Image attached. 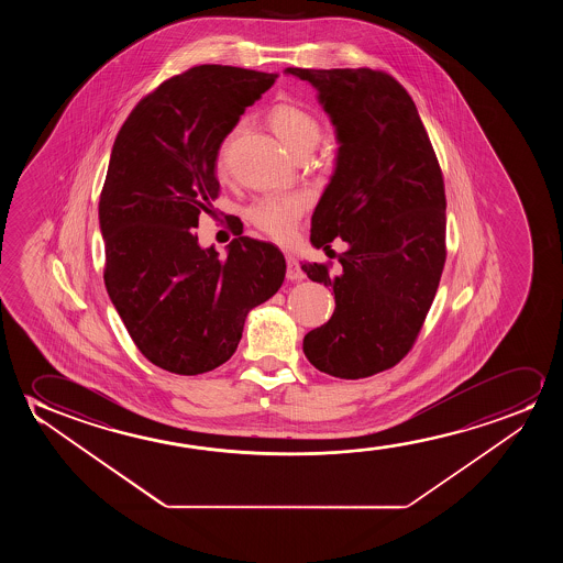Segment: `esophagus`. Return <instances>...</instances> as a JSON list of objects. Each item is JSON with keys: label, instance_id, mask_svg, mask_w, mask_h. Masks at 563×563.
<instances>
[{"label": "esophagus", "instance_id": "obj_1", "mask_svg": "<svg viewBox=\"0 0 563 563\" xmlns=\"http://www.w3.org/2000/svg\"><path fill=\"white\" fill-rule=\"evenodd\" d=\"M286 277L290 278V280H301V278H306V273L301 271L300 263L292 255H288L286 257Z\"/></svg>", "mask_w": 563, "mask_h": 563}]
</instances>
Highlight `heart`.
I'll list each match as a JSON object with an SVG mask.
<instances>
[{"mask_svg": "<svg viewBox=\"0 0 563 563\" xmlns=\"http://www.w3.org/2000/svg\"><path fill=\"white\" fill-rule=\"evenodd\" d=\"M267 121L278 140L298 157L308 155L321 139V124L316 113L294 101H277L275 106H271ZM232 136L234 132H231L219 147V154H217L219 170H224L227 167V154L231 147ZM306 208H308V198L303 194H271L250 206L247 221L265 236L286 244L298 231V223Z\"/></svg>", "mask_w": 563, "mask_h": 563, "instance_id": "heart-1", "label": "heart"}]
</instances>
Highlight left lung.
<instances>
[{"label": "left lung", "mask_w": 563, "mask_h": 563, "mask_svg": "<svg viewBox=\"0 0 563 563\" xmlns=\"http://www.w3.org/2000/svg\"><path fill=\"white\" fill-rule=\"evenodd\" d=\"M336 126V170L311 217L313 246L350 244L342 269H301L331 286L336 309L309 331L317 369L365 378L400 363L416 344L446 262V194L439 159L408 90L385 70L298 69Z\"/></svg>", "instance_id": "8db88e82"}]
</instances>
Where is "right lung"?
<instances>
[{
  "instance_id": "right-lung-1",
  "label": "right lung",
  "mask_w": 563,
  "mask_h": 563,
  "mask_svg": "<svg viewBox=\"0 0 563 563\" xmlns=\"http://www.w3.org/2000/svg\"><path fill=\"white\" fill-rule=\"evenodd\" d=\"M277 77L196 65L144 96L117 134L100 194L103 280L132 342L169 373L223 365L247 311L285 280L273 244L239 236L221 260L190 231L219 198V147Z\"/></svg>"
}]
</instances>
